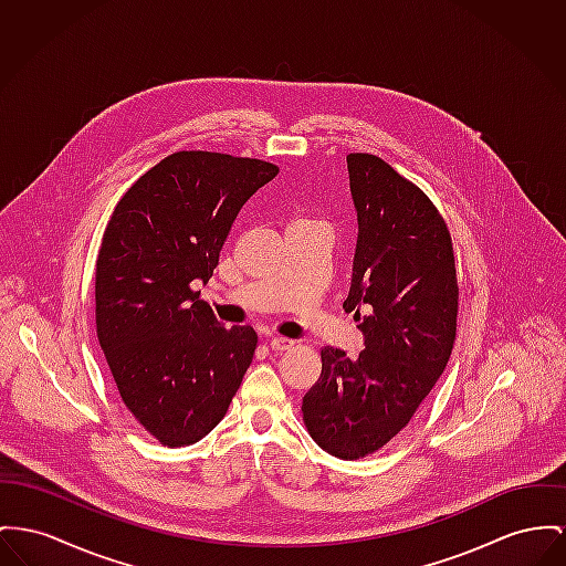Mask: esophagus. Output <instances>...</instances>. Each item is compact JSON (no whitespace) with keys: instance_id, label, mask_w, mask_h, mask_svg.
Segmentation results:
<instances>
[{"instance_id":"esophagus-1","label":"esophagus","mask_w":566,"mask_h":566,"mask_svg":"<svg viewBox=\"0 0 566 566\" xmlns=\"http://www.w3.org/2000/svg\"><path fill=\"white\" fill-rule=\"evenodd\" d=\"M268 345L272 352H285L294 345V340L285 339V337H272V339H268Z\"/></svg>"}]
</instances>
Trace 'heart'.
Listing matches in <instances>:
<instances>
[{
	"label": "heart",
	"instance_id": "1",
	"mask_svg": "<svg viewBox=\"0 0 566 566\" xmlns=\"http://www.w3.org/2000/svg\"><path fill=\"white\" fill-rule=\"evenodd\" d=\"M302 223H317V221H306V219H301V221H294V223H292V227L302 226Z\"/></svg>",
	"mask_w": 566,
	"mask_h": 566
}]
</instances>
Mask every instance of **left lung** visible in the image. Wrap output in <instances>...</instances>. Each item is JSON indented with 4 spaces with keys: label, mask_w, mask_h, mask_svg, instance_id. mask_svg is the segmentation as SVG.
Masks as SVG:
<instances>
[{
    "label": "left lung",
    "mask_w": 566,
    "mask_h": 566,
    "mask_svg": "<svg viewBox=\"0 0 566 566\" xmlns=\"http://www.w3.org/2000/svg\"><path fill=\"white\" fill-rule=\"evenodd\" d=\"M358 244L347 313L365 349L322 347L302 397L311 438L339 459L384 449L416 415L451 358L459 285L452 238L433 201L376 154H347Z\"/></svg>",
    "instance_id": "1"
}]
</instances>
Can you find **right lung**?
<instances>
[{
  "mask_svg": "<svg viewBox=\"0 0 566 566\" xmlns=\"http://www.w3.org/2000/svg\"><path fill=\"white\" fill-rule=\"evenodd\" d=\"M279 174L260 158L180 150L122 195L96 258V335L117 392L163 447L208 436L238 392L258 335L226 328L208 283L247 199Z\"/></svg>",
  "mask_w": 566,
  "mask_h": 566,
  "instance_id": "1",
  "label": "right lung"
}]
</instances>
